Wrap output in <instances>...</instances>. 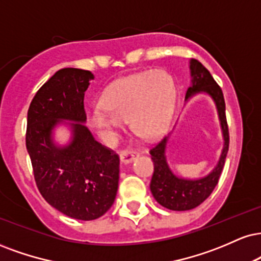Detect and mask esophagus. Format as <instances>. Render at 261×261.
Segmentation results:
<instances>
[{
    "label": "esophagus",
    "mask_w": 261,
    "mask_h": 261,
    "mask_svg": "<svg viewBox=\"0 0 261 261\" xmlns=\"http://www.w3.org/2000/svg\"><path fill=\"white\" fill-rule=\"evenodd\" d=\"M139 155H140V153L136 152V150H121L120 161H121V163H124V164H128V163L133 162L134 159L137 158Z\"/></svg>",
    "instance_id": "34e87169"
}]
</instances>
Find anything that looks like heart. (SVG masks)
I'll list each match as a JSON object with an SVG mask.
<instances>
[{
	"mask_svg": "<svg viewBox=\"0 0 261 261\" xmlns=\"http://www.w3.org/2000/svg\"><path fill=\"white\" fill-rule=\"evenodd\" d=\"M175 102L170 74L156 69L122 77L103 92L100 103L89 115V125L105 139H112L122 121L142 139L159 136L169 125Z\"/></svg>",
	"mask_w": 261,
	"mask_h": 261,
	"instance_id": "1",
	"label": "heart"
}]
</instances>
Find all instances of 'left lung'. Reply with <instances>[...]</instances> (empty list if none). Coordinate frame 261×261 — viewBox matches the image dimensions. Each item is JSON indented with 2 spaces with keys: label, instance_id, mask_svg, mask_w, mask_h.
<instances>
[{
  "label": "left lung",
  "instance_id": "8db88e82",
  "mask_svg": "<svg viewBox=\"0 0 261 261\" xmlns=\"http://www.w3.org/2000/svg\"><path fill=\"white\" fill-rule=\"evenodd\" d=\"M190 70L192 85L186 91L185 100H188L197 93H206L212 97L218 109L222 137H224V148L215 168L206 176L196 180L176 176L169 166L166 162L165 148L170 135L164 137L149 150L152 161L154 163V172L150 181V192L161 205L176 212L196 208L212 194L224 169L225 159L228 152V143H230L228 126L226 121L225 99L220 86L213 79L208 69L196 59H191Z\"/></svg>",
  "mask_w": 261,
  "mask_h": 261
}]
</instances>
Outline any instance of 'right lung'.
Masks as SVG:
<instances>
[{"mask_svg": "<svg viewBox=\"0 0 261 261\" xmlns=\"http://www.w3.org/2000/svg\"><path fill=\"white\" fill-rule=\"evenodd\" d=\"M95 79L89 70L64 68L49 77L28 111L27 149L40 193L53 208L77 220H95L114 203L119 184V155L93 139L84 125L85 91ZM63 120L71 142L54 143L51 134Z\"/></svg>", "mask_w": 261, "mask_h": 261, "instance_id": "obj_1", "label": "right lung"}]
</instances>
